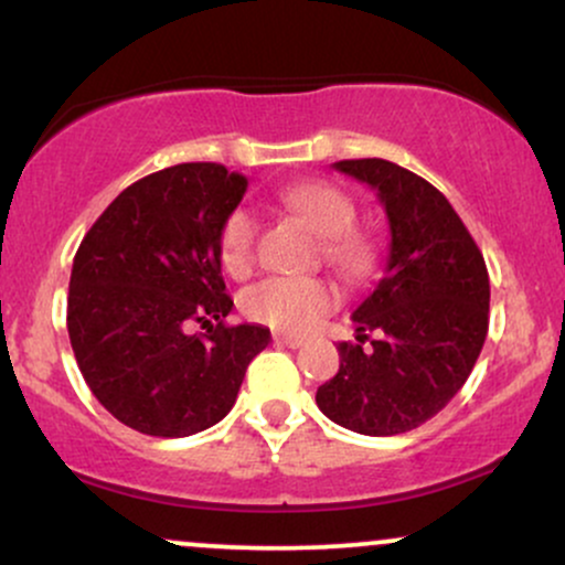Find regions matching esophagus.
Masks as SVG:
<instances>
[{
  "mask_svg": "<svg viewBox=\"0 0 565 565\" xmlns=\"http://www.w3.org/2000/svg\"><path fill=\"white\" fill-rule=\"evenodd\" d=\"M274 342H276V345H287V348H302L305 345L302 337H295V334H276Z\"/></svg>",
  "mask_w": 565,
  "mask_h": 565,
  "instance_id": "34e87169",
  "label": "esophagus"
}]
</instances>
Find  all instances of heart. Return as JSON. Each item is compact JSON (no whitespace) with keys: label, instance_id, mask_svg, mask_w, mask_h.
<instances>
[{"label":"heart","instance_id":"1","mask_svg":"<svg viewBox=\"0 0 565 565\" xmlns=\"http://www.w3.org/2000/svg\"><path fill=\"white\" fill-rule=\"evenodd\" d=\"M281 206L321 236V257L345 281L372 274L377 249L355 231V204L342 188L323 180H302L278 193ZM220 263L231 276H244L255 263L257 223L249 210L236 206L220 228ZM337 305V291L319 276H268L242 295V310L252 321L278 332H308Z\"/></svg>","mask_w":565,"mask_h":565}]
</instances>
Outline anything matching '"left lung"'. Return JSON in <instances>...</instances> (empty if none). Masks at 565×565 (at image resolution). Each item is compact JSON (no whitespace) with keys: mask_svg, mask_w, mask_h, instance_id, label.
<instances>
[{"mask_svg":"<svg viewBox=\"0 0 565 565\" xmlns=\"http://www.w3.org/2000/svg\"><path fill=\"white\" fill-rule=\"evenodd\" d=\"M334 167L377 191L391 255L385 278L353 310L359 342L337 345L340 372L316 404L361 436H398L436 417L470 377L489 332V270L449 199L425 178L385 159Z\"/></svg>","mask_w":565,"mask_h":565,"instance_id":"1","label":"left lung"}]
</instances>
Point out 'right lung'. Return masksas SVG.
I'll return each mask as SVG.
<instances>
[{
    "mask_svg": "<svg viewBox=\"0 0 565 565\" xmlns=\"http://www.w3.org/2000/svg\"><path fill=\"white\" fill-rule=\"evenodd\" d=\"M244 191L223 164L167 167L125 188L76 249L71 348L95 398L132 430L185 438L217 425L270 342L260 323H225L217 238Z\"/></svg>",
    "mask_w": 565,
    "mask_h": 565,
    "instance_id": "right-lung-1",
    "label": "right lung"
}]
</instances>
